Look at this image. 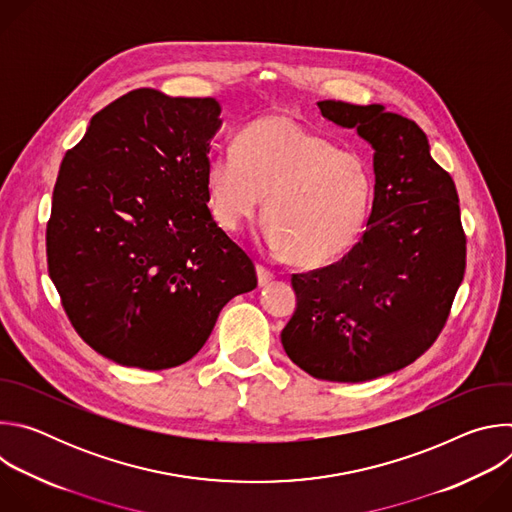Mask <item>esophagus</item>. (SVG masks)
Instances as JSON below:
<instances>
[{"mask_svg":"<svg viewBox=\"0 0 512 512\" xmlns=\"http://www.w3.org/2000/svg\"><path fill=\"white\" fill-rule=\"evenodd\" d=\"M275 279V275H273V271H269L267 267H263V265H257V281H259V285L263 287V285H267L269 281H273Z\"/></svg>","mask_w":512,"mask_h":512,"instance_id":"esophagus-1","label":"esophagus"}]
</instances>
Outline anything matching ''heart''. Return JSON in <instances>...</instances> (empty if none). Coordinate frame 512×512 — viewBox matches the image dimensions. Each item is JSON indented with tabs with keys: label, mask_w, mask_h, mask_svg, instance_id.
<instances>
[{
	"label": "heart",
	"mask_w": 512,
	"mask_h": 512,
	"mask_svg": "<svg viewBox=\"0 0 512 512\" xmlns=\"http://www.w3.org/2000/svg\"><path fill=\"white\" fill-rule=\"evenodd\" d=\"M373 170L289 115H263L206 162L216 223L237 233L265 198V239L296 265L316 267L360 235L373 200Z\"/></svg>",
	"instance_id": "b5f03b06"
}]
</instances>
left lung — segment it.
<instances>
[{"label":"left lung","instance_id":"left-lung-1","mask_svg":"<svg viewBox=\"0 0 512 512\" xmlns=\"http://www.w3.org/2000/svg\"><path fill=\"white\" fill-rule=\"evenodd\" d=\"M318 107L373 145L375 200L340 261L291 275L298 308L281 344L316 379L362 383L407 367L440 336L464 279L466 235L456 184L415 121L383 105Z\"/></svg>","mask_w":512,"mask_h":512}]
</instances>
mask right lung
I'll list each match as a JSON object with an SVG mask.
<instances>
[{
    "instance_id": "1",
    "label": "right lung",
    "mask_w": 512,
    "mask_h": 512,
    "mask_svg": "<svg viewBox=\"0 0 512 512\" xmlns=\"http://www.w3.org/2000/svg\"><path fill=\"white\" fill-rule=\"evenodd\" d=\"M216 99L135 89L93 115L56 178L48 273L79 336L123 367L172 369L257 287L206 202Z\"/></svg>"
}]
</instances>
